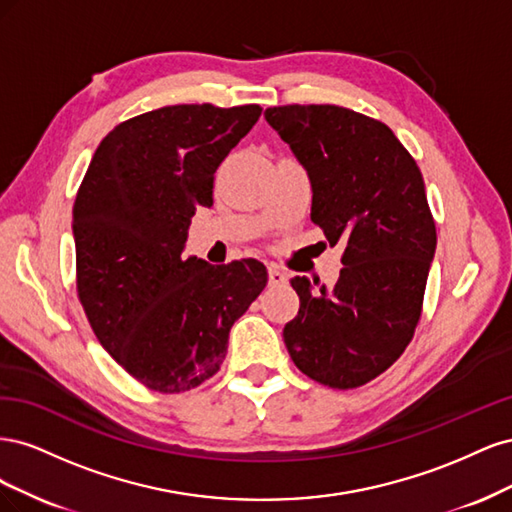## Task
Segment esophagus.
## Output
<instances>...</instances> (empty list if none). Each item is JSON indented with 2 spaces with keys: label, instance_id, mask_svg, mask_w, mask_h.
Masks as SVG:
<instances>
[{
  "label": "esophagus",
  "instance_id": "34e87169",
  "mask_svg": "<svg viewBox=\"0 0 512 512\" xmlns=\"http://www.w3.org/2000/svg\"><path fill=\"white\" fill-rule=\"evenodd\" d=\"M288 282V275L275 265H269V284L271 286H284Z\"/></svg>",
  "mask_w": 512,
  "mask_h": 512
}]
</instances>
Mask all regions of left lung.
Returning a JSON list of instances; mask_svg holds the SVG:
<instances>
[{
    "mask_svg": "<svg viewBox=\"0 0 512 512\" xmlns=\"http://www.w3.org/2000/svg\"><path fill=\"white\" fill-rule=\"evenodd\" d=\"M312 181V222L342 245L329 290L292 277L299 314L284 327L292 363L305 376L356 389L389 369L421 318L436 224L423 175L382 121L335 104L265 111Z\"/></svg>",
    "mask_w": 512,
    "mask_h": 512,
    "instance_id": "obj_1",
    "label": "left lung"
}]
</instances>
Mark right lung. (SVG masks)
Listing matches in <instances>:
<instances>
[{
	"mask_svg": "<svg viewBox=\"0 0 512 512\" xmlns=\"http://www.w3.org/2000/svg\"><path fill=\"white\" fill-rule=\"evenodd\" d=\"M258 104H177L104 136L74 200L76 290L102 348L160 393L203 384L226 359L230 327L267 286L254 258L183 256L213 175L254 128Z\"/></svg>",
	"mask_w": 512,
	"mask_h": 512,
	"instance_id": "right-lung-1",
	"label": "right lung"
}]
</instances>
